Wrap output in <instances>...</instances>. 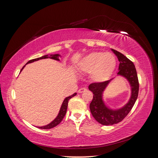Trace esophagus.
<instances>
[{"mask_svg": "<svg viewBox=\"0 0 158 158\" xmlns=\"http://www.w3.org/2000/svg\"><path fill=\"white\" fill-rule=\"evenodd\" d=\"M86 90H87L86 88H80L79 90H78V93H82V92H85V91H86Z\"/></svg>", "mask_w": 158, "mask_h": 158, "instance_id": "34e87169", "label": "esophagus"}]
</instances>
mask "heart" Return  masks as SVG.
<instances>
[{"label":"heart","instance_id":"b5f03b06","mask_svg":"<svg viewBox=\"0 0 158 158\" xmlns=\"http://www.w3.org/2000/svg\"><path fill=\"white\" fill-rule=\"evenodd\" d=\"M116 66V59L111 52H93L80 60L78 69L81 73H90L94 82L106 81L113 74Z\"/></svg>","mask_w":158,"mask_h":158}]
</instances>
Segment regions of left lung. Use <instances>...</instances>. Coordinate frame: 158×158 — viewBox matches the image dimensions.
<instances>
[{
  "label": "left lung",
  "instance_id": "obj_1",
  "mask_svg": "<svg viewBox=\"0 0 158 158\" xmlns=\"http://www.w3.org/2000/svg\"><path fill=\"white\" fill-rule=\"evenodd\" d=\"M119 61L118 76L125 78L131 85V95L128 102L122 107L113 109L108 107L103 99V94L108 84L113 79L100 83H92L88 89L94 94L93 99L89 104L92 116L98 123L103 125H113L123 121L131 111L135 105L138 95L139 83L135 66L127 56L116 50L111 49Z\"/></svg>",
  "mask_w": 158,
  "mask_h": 158
}]
</instances>
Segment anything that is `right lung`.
Instances as JSON below:
<instances>
[{
  "mask_svg": "<svg viewBox=\"0 0 158 158\" xmlns=\"http://www.w3.org/2000/svg\"><path fill=\"white\" fill-rule=\"evenodd\" d=\"M59 56H60V55L59 54L50 55L49 56V55H47L42 56L40 57V58H37V59L30 60H29V61L27 62V63H26V64H29V63H33V62H34V61H37V60H41V59H48V58L54 59V60H60L59 59ZM25 66L26 65H24V66H23V68L21 69V71L23 70V68L25 67ZM76 95V93H74V94H73L72 95H70V96H69V97H66L64 99L63 103H62V106L60 107V111L59 112L58 115L56 116V117L54 119L53 121H52L51 123H50L49 124H48V125H45V126L37 127V128H41V129H50V128H53V127L58 125L62 121V120H63L64 117L65 116V114L66 113V110H67L69 101L70 100V99L72 98H73L74 96H75Z\"/></svg>",
  "mask_w": 158,
  "mask_h": 158,
  "instance_id": "1",
  "label": "right lung"
}]
</instances>
